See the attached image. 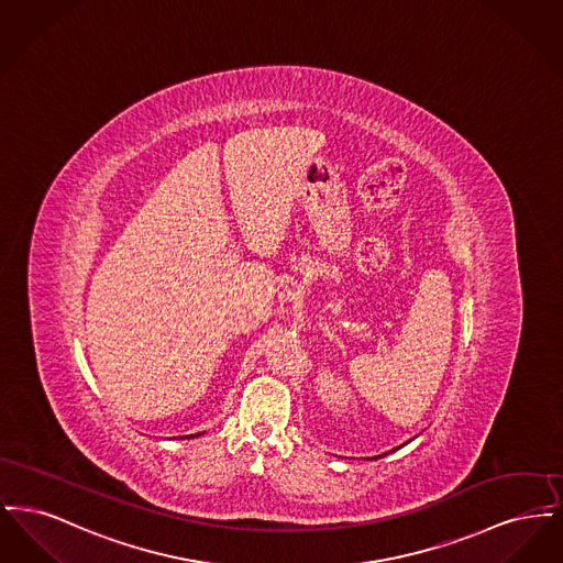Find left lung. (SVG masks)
<instances>
[{"label": "left lung", "mask_w": 563, "mask_h": 563, "mask_svg": "<svg viewBox=\"0 0 563 563\" xmlns=\"http://www.w3.org/2000/svg\"><path fill=\"white\" fill-rule=\"evenodd\" d=\"M377 457H382V455H377Z\"/></svg>", "instance_id": "1"}]
</instances>
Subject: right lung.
<instances>
[{"label": "right lung", "mask_w": 563, "mask_h": 563, "mask_svg": "<svg viewBox=\"0 0 563 563\" xmlns=\"http://www.w3.org/2000/svg\"><path fill=\"white\" fill-rule=\"evenodd\" d=\"M194 437H196V434H194ZM181 439H188V437H181Z\"/></svg>", "instance_id": "right-lung-1"}]
</instances>
